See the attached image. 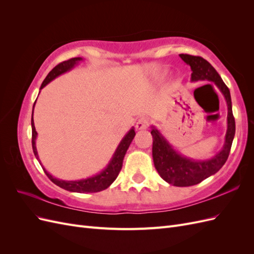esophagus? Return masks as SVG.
<instances>
[{"mask_svg":"<svg viewBox=\"0 0 254 254\" xmlns=\"http://www.w3.org/2000/svg\"><path fill=\"white\" fill-rule=\"evenodd\" d=\"M149 126V119L148 118H141L139 119V121L136 122V129L137 130H142V129H146Z\"/></svg>","mask_w":254,"mask_h":254,"instance_id":"34e87169","label":"esophagus"}]
</instances>
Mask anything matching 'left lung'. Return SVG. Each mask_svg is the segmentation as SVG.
I'll return each instance as SVG.
<instances>
[{
	"instance_id": "8db88e82",
	"label": "left lung",
	"mask_w": 254,
	"mask_h": 254,
	"mask_svg": "<svg viewBox=\"0 0 254 254\" xmlns=\"http://www.w3.org/2000/svg\"><path fill=\"white\" fill-rule=\"evenodd\" d=\"M180 58L190 66L191 81H212L224 95L228 106L227 132L224 146L219 152L207 160H194L184 157L168 142L159 130L151 126L152 159L161 178L175 187H190L200 183L210 176L216 174L226 163L235 134V121L232 113L231 95L217 71L199 56L180 54Z\"/></svg>"
}]
</instances>
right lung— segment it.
Instances as JSON below:
<instances>
[{
    "instance_id": "obj_1",
    "label": "right lung",
    "mask_w": 254,
    "mask_h": 254,
    "mask_svg": "<svg viewBox=\"0 0 254 254\" xmlns=\"http://www.w3.org/2000/svg\"><path fill=\"white\" fill-rule=\"evenodd\" d=\"M83 59L81 57H75V58L68 59L66 61H64V63H61L58 65H56L48 74L47 77H45V79L43 80L41 87H40V90L43 89L48 83H50L52 80H54L56 77H58V76H60L61 74L71 71L75 65H77ZM36 101H37V99H36ZM35 104H36V102H35ZM35 104H34V107H35ZM33 113H34V109H33ZM37 134L38 133L36 131L33 114H32V145H33V150H34V153H35V157L37 158V160L39 161V163L41 164V161L39 160V156H38V151H37V148H36ZM134 135H135L134 128L132 127L125 134V136L123 137L122 141L120 142L119 146L113 153L111 160L109 161L108 165H107L101 173H98V174L92 176V177H89V178H86V179L74 180V181L73 180L72 181H65V180L57 179V178H55V177H53L47 170H45V168L42 165L41 166L43 168L45 175L49 177V179L61 189L70 190V191H75V193H96V191H101V190L108 189L113 183V181L117 179V177L119 176V174L122 170L123 160H124L126 151L129 147V145L131 144Z\"/></svg>"
}]
</instances>
